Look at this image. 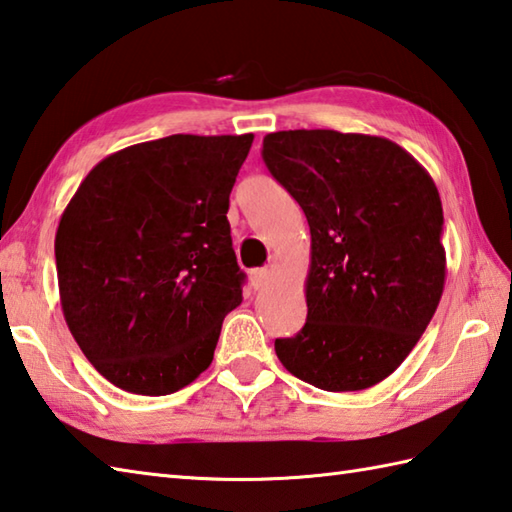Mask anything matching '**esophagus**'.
Returning a JSON list of instances; mask_svg holds the SVG:
<instances>
[{
	"mask_svg": "<svg viewBox=\"0 0 512 512\" xmlns=\"http://www.w3.org/2000/svg\"><path fill=\"white\" fill-rule=\"evenodd\" d=\"M269 278H271V271H269L267 267H263V269H254V271H252V285H254V289H263V287H267Z\"/></svg>",
	"mask_w": 512,
	"mask_h": 512,
	"instance_id": "1",
	"label": "esophagus"
}]
</instances>
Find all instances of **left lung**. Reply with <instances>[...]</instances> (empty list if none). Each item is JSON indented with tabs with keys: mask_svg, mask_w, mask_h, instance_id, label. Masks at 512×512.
<instances>
[{
	"mask_svg": "<svg viewBox=\"0 0 512 512\" xmlns=\"http://www.w3.org/2000/svg\"><path fill=\"white\" fill-rule=\"evenodd\" d=\"M263 161L311 232L307 322L276 338V356L322 391L369 389L400 367L440 305L437 187L398 143L369 134L271 132Z\"/></svg>",
	"mask_w": 512,
	"mask_h": 512,
	"instance_id": "left-lung-1",
	"label": "left lung"
}]
</instances>
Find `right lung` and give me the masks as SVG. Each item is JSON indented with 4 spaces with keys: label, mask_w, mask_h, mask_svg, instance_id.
<instances>
[{
    "label": "right lung",
    "mask_w": 512,
    "mask_h": 512,
    "mask_svg": "<svg viewBox=\"0 0 512 512\" xmlns=\"http://www.w3.org/2000/svg\"><path fill=\"white\" fill-rule=\"evenodd\" d=\"M254 134L145 141L81 181L55 236L72 338L114 387L168 395L214 360L245 274L229 236V192Z\"/></svg>",
    "instance_id": "1"
}]
</instances>
